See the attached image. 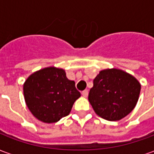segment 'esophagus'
I'll list each match as a JSON object with an SVG mask.
<instances>
[{
	"label": "esophagus",
	"mask_w": 154,
	"mask_h": 154,
	"mask_svg": "<svg viewBox=\"0 0 154 154\" xmlns=\"http://www.w3.org/2000/svg\"><path fill=\"white\" fill-rule=\"evenodd\" d=\"M82 96L85 97H87V96H88V91L87 90H84L82 92Z\"/></svg>",
	"instance_id": "1"
}]
</instances>
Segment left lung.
<instances>
[{
  "mask_svg": "<svg viewBox=\"0 0 154 154\" xmlns=\"http://www.w3.org/2000/svg\"><path fill=\"white\" fill-rule=\"evenodd\" d=\"M141 85L120 69L100 71L93 81L88 100L97 116L116 121L129 115L139 100Z\"/></svg>",
  "mask_w": 154,
  "mask_h": 154,
  "instance_id": "8db88e82",
  "label": "left lung"
}]
</instances>
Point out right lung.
<instances>
[{"instance_id": "add662e5", "label": "right lung", "mask_w": 154, "mask_h": 154, "mask_svg": "<svg viewBox=\"0 0 154 154\" xmlns=\"http://www.w3.org/2000/svg\"><path fill=\"white\" fill-rule=\"evenodd\" d=\"M24 97L29 110L44 123H55L69 115L81 97L74 81L68 80L63 69L45 67L35 72L24 83Z\"/></svg>"}]
</instances>
